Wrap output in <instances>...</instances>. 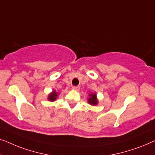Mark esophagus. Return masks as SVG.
I'll return each mask as SVG.
<instances>
[{
  "label": "esophagus",
  "mask_w": 155,
  "mask_h": 155,
  "mask_svg": "<svg viewBox=\"0 0 155 155\" xmlns=\"http://www.w3.org/2000/svg\"><path fill=\"white\" fill-rule=\"evenodd\" d=\"M73 89L75 90H80V87L79 86H73Z\"/></svg>",
  "instance_id": "34e87169"
}]
</instances>
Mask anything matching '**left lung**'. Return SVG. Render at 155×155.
<instances>
[{
  "label": "left lung",
  "instance_id": "obj_1",
  "mask_svg": "<svg viewBox=\"0 0 155 155\" xmlns=\"http://www.w3.org/2000/svg\"><path fill=\"white\" fill-rule=\"evenodd\" d=\"M90 99H88V102L91 105H97V100L96 98V94H91L90 95Z\"/></svg>",
  "mask_w": 155,
  "mask_h": 155
}]
</instances>
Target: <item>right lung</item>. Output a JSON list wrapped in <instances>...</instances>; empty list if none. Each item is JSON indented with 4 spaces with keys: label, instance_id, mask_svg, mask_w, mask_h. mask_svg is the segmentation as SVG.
I'll return each mask as SVG.
<instances>
[{
    "label": "right lung",
    "instance_id": "1",
    "mask_svg": "<svg viewBox=\"0 0 155 155\" xmlns=\"http://www.w3.org/2000/svg\"><path fill=\"white\" fill-rule=\"evenodd\" d=\"M57 96H58V94H57V93L54 91V92H53L51 94H50L49 97H48V100H50L51 101L56 100Z\"/></svg>",
    "mask_w": 155,
    "mask_h": 155
}]
</instances>
